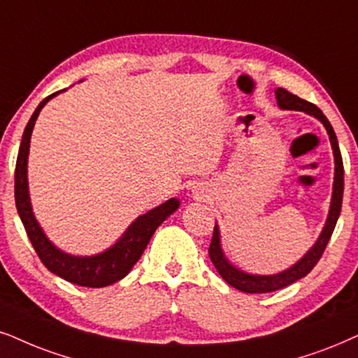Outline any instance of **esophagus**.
Instances as JSON below:
<instances>
[{
  "label": "esophagus",
  "mask_w": 358,
  "mask_h": 358,
  "mask_svg": "<svg viewBox=\"0 0 358 358\" xmlns=\"http://www.w3.org/2000/svg\"><path fill=\"white\" fill-rule=\"evenodd\" d=\"M193 193L196 194V196H200V194L203 193V189H201V188H198V187H193Z\"/></svg>",
  "instance_id": "1"
}]
</instances>
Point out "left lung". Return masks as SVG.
<instances>
[{
	"label": "left lung",
	"instance_id": "left-lung-1",
	"mask_svg": "<svg viewBox=\"0 0 358 358\" xmlns=\"http://www.w3.org/2000/svg\"><path fill=\"white\" fill-rule=\"evenodd\" d=\"M275 92V101H278L279 108L282 110H299L304 112L307 115L315 117V119L322 122V125L327 130L330 145H332L334 152V185H332V198H330V208L327 220L320 231L317 241L310 246V250L301 257L299 261L294 262L291 268L280 271L278 274H251L246 271H241L236 266L231 264V261L224 256L223 248H221V234H220V226L215 224V231H213V239L210 244V257L211 262L215 264L216 271H218L221 278H223L229 286L236 287L238 291L248 292V294H261V292H273L278 289H282L289 286V284L296 282L307 275L317 264V261L322 256V252L327 246L330 236H332L334 228H336L338 216H341V208H342V196H343V164H342V155L341 148H338L337 135L334 132L332 125L327 120V117L322 114V110L314 103L304 101V99L294 96V94L287 92L286 89L278 87Z\"/></svg>",
	"mask_w": 358,
	"mask_h": 358
}]
</instances>
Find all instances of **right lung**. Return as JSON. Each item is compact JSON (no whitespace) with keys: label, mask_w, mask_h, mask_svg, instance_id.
Wrapping results in <instances>:
<instances>
[{"label":"right lung","mask_w":358,"mask_h":358,"mask_svg":"<svg viewBox=\"0 0 358 358\" xmlns=\"http://www.w3.org/2000/svg\"><path fill=\"white\" fill-rule=\"evenodd\" d=\"M66 90L67 89L57 90V92L44 99L36 107L34 114L31 115L28 125L24 129V134H22L15 171V200L17 215H20L22 224H24L26 233H28L31 244H33L36 252H38L39 259L43 261V264L52 274L69 280L72 284H78V286L106 287L117 282V280L124 279L132 271L135 262L140 259V256L145 251L147 244L153 236V233H155V229L170 215H173L178 210L180 200L170 198L169 201L162 203L160 206L153 208V210L147 211L145 215L138 216L110 248H107L102 252H97V255L76 256L59 250L56 244L48 238V234L44 233V229L41 228L39 221L34 216L29 196L28 157L31 135H33V129L36 120H38L39 112L43 110V107L51 99L59 96L61 92H66Z\"/></svg>","instance_id":"add662e5"}]
</instances>
